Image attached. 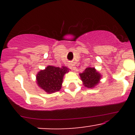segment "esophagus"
Listing matches in <instances>:
<instances>
[{
	"instance_id": "1",
	"label": "esophagus",
	"mask_w": 135,
	"mask_h": 135,
	"mask_svg": "<svg viewBox=\"0 0 135 135\" xmlns=\"http://www.w3.org/2000/svg\"><path fill=\"white\" fill-rule=\"evenodd\" d=\"M70 68L71 69H74V66H73V65H70Z\"/></svg>"
}]
</instances>
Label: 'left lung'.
Returning a JSON list of instances; mask_svg holds the SVG:
<instances>
[{"mask_svg": "<svg viewBox=\"0 0 135 135\" xmlns=\"http://www.w3.org/2000/svg\"><path fill=\"white\" fill-rule=\"evenodd\" d=\"M82 81L83 82L85 87L88 88H93L100 79L101 75L97 72L94 68H86L83 73L79 74Z\"/></svg>", "mask_w": 135, "mask_h": 135, "instance_id": "left-lung-1", "label": "left lung"}]
</instances>
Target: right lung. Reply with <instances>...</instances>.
Segmentation results:
<instances>
[{"label":"right lung","instance_id":"1","mask_svg":"<svg viewBox=\"0 0 135 135\" xmlns=\"http://www.w3.org/2000/svg\"><path fill=\"white\" fill-rule=\"evenodd\" d=\"M69 72V69L65 66L60 68L48 66L44 70H41L37 75L38 86L48 93L60 91L63 75Z\"/></svg>","mask_w":135,"mask_h":135}]
</instances>
